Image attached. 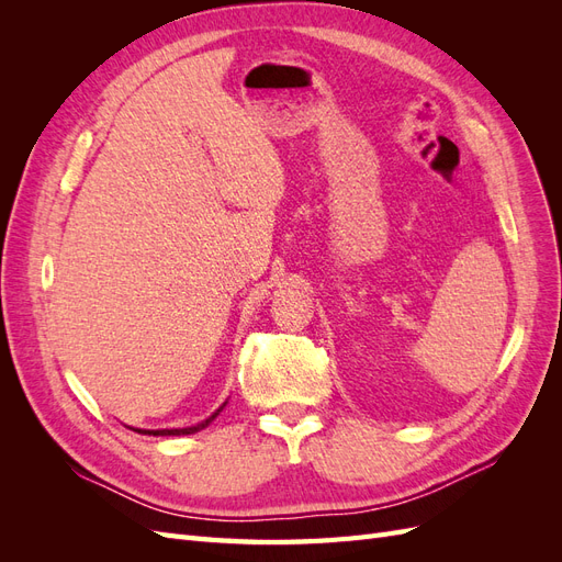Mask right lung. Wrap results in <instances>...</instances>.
I'll return each mask as SVG.
<instances>
[{
	"label": "right lung",
	"instance_id": "right-lung-1",
	"mask_svg": "<svg viewBox=\"0 0 562 562\" xmlns=\"http://www.w3.org/2000/svg\"><path fill=\"white\" fill-rule=\"evenodd\" d=\"M220 411H223V407H220ZM217 411V413H220ZM215 413V415H217ZM215 415H211L206 422L203 424H199V427H187V429H159V431H143V429H135L138 434H151V436H187V434H194V431H199V429H203L206 427V424L211 422V419H215Z\"/></svg>",
	"mask_w": 562,
	"mask_h": 562
}]
</instances>
